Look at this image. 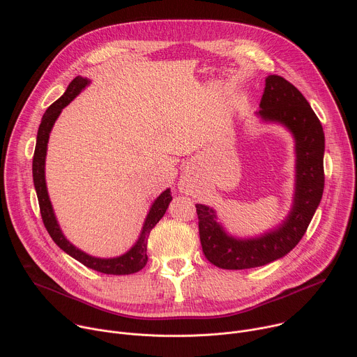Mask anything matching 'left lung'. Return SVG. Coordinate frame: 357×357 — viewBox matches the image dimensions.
I'll return each instance as SVG.
<instances>
[{"mask_svg": "<svg viewBox=\"0 0 357 357\" xmlns=\"http://www.w3.org/2000/svg\"><path fill=\"white\" fill-rule=\"evenodd\" d=\"M264 121L285 126L295 138L296 175L292 209L275 230L256 238H234L212 208L196 205L199 236L205 257L219 268L245 270L273 263L288 254L307 231L325 186L324 128L302 93L281 76L270 75L260 101Z\"/></svg>", "mask_w": 357, "mask_h": 357, "instance_id": "obj_1", "label": "left lung"}]
</instances>
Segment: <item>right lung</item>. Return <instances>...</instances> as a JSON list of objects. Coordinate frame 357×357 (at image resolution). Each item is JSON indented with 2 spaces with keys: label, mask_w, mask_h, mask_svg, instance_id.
Masks as SVG:
<instances>
[{
  "label": "right lung",
  "mask_w": 357,
  "mask_h": 357,
  "mask_svg": "<svg viewBox=\"0 0 357 357\" xmlns=\"http://www.w3.org/2000/svg\"><path fill=\"white\" fill-rule=\"evenodd\" d=\"M89 83L90 82L86 77H82V76L75 77L70 82V84L68 86L63 96L59 97L54 105H50L47 107V110L45 112L40 126H39V130H38L36 145H35L33 160H32L33 185H35V190L38 195L39 209H40V216H42L43 225H45L49 236L52 237V240L65 252H68L69 256H72L75 260H77L79 263H82L83 266L91 268L94 271L103 273V274H113V275H128V274L142 270L148 261L146 240H148L149 231L154 229V226L162 219V216L165 215V212L169 206V202L172 200L171 189L164 190L154 200V203H152V206L146 215V219L144 222V226H142V230H141V234H139L137 243L126 254H123V256L114 257V259L91 257L84 251L76 248L72 243H69L58 225V220L54 213L52 203H50L49 196H47V189H46V182H45V158H46V149H47L50 130H52L62 109L66 107Z\"/></svg>",
  "instance_id": "1"
}]
</instances>
